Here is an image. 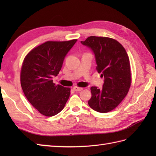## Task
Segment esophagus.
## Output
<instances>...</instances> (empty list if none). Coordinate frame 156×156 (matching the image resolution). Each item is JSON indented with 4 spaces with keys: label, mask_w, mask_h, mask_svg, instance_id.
I'll use <instances>...</instances> for the list:
<instances>
[{
    "label": "esophagus",
    "mask_w": 156,
    "mask_h": 156,
    "mask_svg": "<svg viewBox=\"0 0 156 156\" xmlns=\"http://www.w3.org/2000/svg\"><path fill=\"white\" fill-rule=\"evenodd\" d=\"M74 90L75 91H81L83 90V88H81V87H74Z\"/></svg>",
    "instance_id": "esophagus-1"
}]
</instances>
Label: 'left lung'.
I'll return each instance as SVG.
<instances>
[{"instance_id":"left-lung-1","label":"left lung","mask_w":156,"mask_h":156,"mask_svg":"<svg viewBox=\"0 0 156 156\" xmlns=\"http://www.w3.org/2000/svg\"><path fill=\"white\" fill-rule=\"evenodd\" d=\"M95 54L97 70L105 78L101 90L90 88L88 105L93 110L106 113L113 110L127 94L131 84L130 62L125 49L115 39L90 36L84 41Z\"/></svg>"}]
</instances>
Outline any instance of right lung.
I'll return each mask as SVG.
<instances>
[{
  "label": "right lung",
  "mask_w": 156,
  "mask_h": 156,
  "mask_svg": "<svg viewBox=\"0 0 156 156\" xmlns=\"http://www.w3.org/2000/svg\"><path fill=\"white\" fill-rule=\"evenodd\" d=\"M76 41H48L32 49L23 62V91L29 102L47 117L59 113L69 97L70 88L56 85L53 78L59 74L66 55Z\"/></svg>",
  "instance_id": "1"
}]
</instances>
